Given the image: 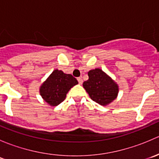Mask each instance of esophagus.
Here are the masks:
<instances>
[{"label": "esophagus", "mask_w": 159, "mask_h": 159, "mask_svg": "<svg viewBox=\"0 0 159 159\" xmlns=\"http://www.w3.org/2000/svg\"><path fill=\"white\" fill-rule=\"evenodd\" d=\"M78 83H79V84H82V83H83L82 78H78Z\"/></svg>", "instance_id": "esophagus-1"}]
</instances>
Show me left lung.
Returning <instances> with one entry per match:
<instances>
[{"mask_svg":"<svg viewBox=\"0 0 159 159\" xmlns=\"http://www.w3.org/2000/svg\"><path fill=\"white\" fill-rule=\"evenodd\" d=\"M89 80L83 83V87L90 98L99 105H109L118 97L119 88L118 84L100 68L88 72Z\"/></svg>","mask_w":159,"mask_h":159,"instance_id":"left-lung-1","label":"left lung"}]
</instances>
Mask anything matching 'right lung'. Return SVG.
<instances>
[{"instance_id":"1","label":"right lung","mask_w":159,"mask_h":159,"mask_svg":"<svg viewBox=\"0 0 159 159\" xmlns=\"http://www.w3.org/2000/svg\"><path fill=\"white\" fill-rule=\"evenodd\" d=\"M78 84L77 79L71 75L55 69L40 86L39 92L50 106H57L65 100L69 90Z\"/></svg>"}]
</instances>
